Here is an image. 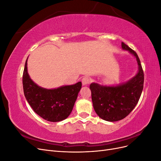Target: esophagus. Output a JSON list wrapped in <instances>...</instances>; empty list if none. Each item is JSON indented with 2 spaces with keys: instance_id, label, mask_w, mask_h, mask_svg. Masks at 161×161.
Masks as SVG:
<instances>
[{
  "instance_id": "34e87169",
  "label": "esophagus",
  "mask_w": 161,
  "mask_h": 161,
  "mask_svg": "<svg viewBox=\"0 0 161 161\" xmlns=\"http://www.w3.org/2000/svg\"><path fill=\"white\" fill-rule=\"evenodd\" d=\"M91 80L88 76H84L82 79V83L83 85H88L91 83Z\"/></svg>"
}]
</instances>
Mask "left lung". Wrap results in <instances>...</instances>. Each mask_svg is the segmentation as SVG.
Listing matches in <instances>:
<instances>
[{"label":"left lung","instance_id":"1","mask_svg":"<svg viewBox=\"0 0 161 161\" xmlns=\"http://www.w3.org/2000/svg\"><path fill=\"white\" fill-rule=\"evenodd\" d=\"M121 47L136 58L139 66L138 74L126 83L117 86H103L97 83L90 85L95 112L101 119L108 121H119L127 117L138 103L143 90L144 71L137 53L124 42Z\"/></svg>","mask_w":161,"mask_h":161}]
</instances>
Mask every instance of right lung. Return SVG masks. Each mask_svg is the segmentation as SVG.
Segmentation results:
<instances>
[{
  "instance_id": "1",
  "label": "right lung",
  "mask_w": 161,
  "mask_h": 161,
  "mask_svg": "<svg viewBox=\"0 0 161 161\" xmlns=\"http://www.w3.org/2000/svg\"><path fill=\"white\" fill-rule=\"evenodd\" d=\"M27 61V59L23 70V86L24 95L31 108L41 118L49 121L56 122L67 118L81 89V82L55 89L42 88L29 76Z\"/></svg>"
}]
</instances>
